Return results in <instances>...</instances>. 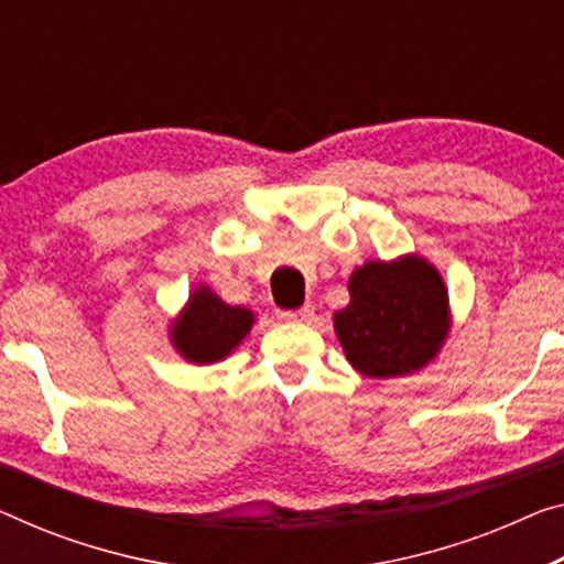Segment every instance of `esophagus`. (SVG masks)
I'll return each instance as SVG.
<instances>
[{
  "label": "esophagus",
  "instance_id": "obj_1",
  "mask_svg": "<svg viewBox=\"0 0 564 564\" xmlns=\"http://www.w3.org/2000/svg\"><path fill=\"white\" fill-rule=\"evenodd\" d=\"M312 315H315L312 305H305L300 310H280V312H276V317L284 319V323H310Z\"/></svg>",
  "mask_w": 564,
  "mask_h": 564
}]
</instances>
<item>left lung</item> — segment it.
Wrapping results in <instances>:
<instances>
[{"instance_id":"obj_1","label":"left lung","mask_w":564,"mask_h":564,"mask_svg":"<svg viewBox=\"0 0 564 564\" xmlns=\"http://www.w3.org/2000/svg\"><path fill=\"white\" fill-rule=\"evenodd\" d=\"M333 315L345 358L366 378H403L429 366L452 333L444 276L426 257L370 259L348 280Z\"/></svg>"}]
</instances>
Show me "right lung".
Here are the masks:
<instances>
[{"mask_svg": "<svg viewBox=\"0 0 564 564\" xmlns=\"http://www.w3.org/2000/svg\"><path fill=\"white\" fill-rule=\"evenodd\" d=\"M254 325V312L227 305L206 284L188 294L184 310L171 319L169 340L181 358L194 366H212L239 348Z\"/></svg>", "mask_w": 564, "mask_h": 564, "instance_id": "add662e5", "label": "right lung"}]
</instances>
